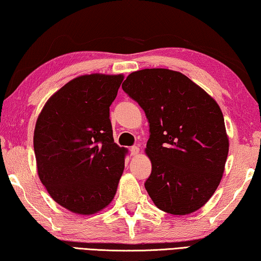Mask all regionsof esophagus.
<instances>
[{"label": "esophagus", "instance_id": "obj_1", "mask_svg": "<svg viewBox=\"0 0 261 261\" xmlns=\"http://www.w3.org/2000/svg\"><path fill=\"white\" fill-rule=\"evenodd\" d=\"M129 151H130V155H132V156H136V155H138V153H139L140 149H139V147L133 146V147H130Z\"/></svg>", "mask_w": 261, "mask_h": 261}]
</instances>
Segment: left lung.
Instances as JSON below:
<instances>
[{
	"mask_svg": "<svg viewBox=\"0 0 261 261\" xmlns=\"http://www.w3.org/2000/svg\"><path fill=\"white\" fill-rule=\"evenodd\" d=\"M122 90L149 122V196L170 214L198 211L216 191L228 157L220 106L187 76L163 68L132 72Z\"/></svg>",
	"mask_w": 261,
	"mask_h": 261,
	"instance_id": "8db88e82",
	"label": "left lung"
}]
</instances>
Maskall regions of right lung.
I'll list each match as a JSON object with an SVG mask.
<instances>
[{
    "mask_svg": "<svg viewBox=\"0 0 261 261\" xmlns=\"http://www.w3.org/2000/svg\"><path fill=\"white\" fill-rule=\"evenodd\" d=\"M122 75H84L49 98L38 118L33 147L38 174L60 206L89 215L112 201L126 149L113 140L110 106Z\"/></svg>",
    "mask_w": 261,
    "mask_h": 261,
    "instance_id": "obj_1",
    "label": "right lung"
}]
</instances>
